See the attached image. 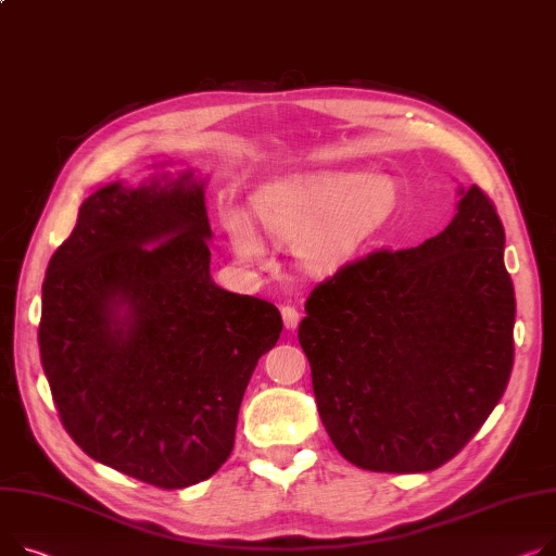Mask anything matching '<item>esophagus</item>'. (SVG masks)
<instances>
[{
    "instance_id": "esophagus-1",
    "label": "esophagus",
    "mask_w": 556,
    "mask_h": 556,
    "mask_svg": "<svg viewBox=\"0 0 556 556\" xmlns=\"http://www.w3.org/2000/svg\"><path fill=\"white\" fill-rule=\"evenodd\" d=\"M281 317H283V326L288 330H294L300 324V311L294 306H281Z\"/></svg>"
}]
</instances>
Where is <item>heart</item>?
Returning a JSON list of instances; mask_svg holds the SVG:
<instances>
[{
  "label": "heart",
  "instance_id": "obj_1",
  "mask_svg": "<svg viewBox=\"0 0 556 556\" xmlns=\"http://www.w3.org/2000/svg\"><path fill=\"white\" fill-rule=\"evenodd\" d=\"M395 203L397 192L389 176L338 172L262 192L252 201V216L273 239L294 243L311 273L328 275L346 266L387 224ZM226 232L243 264L264 262V241L245 216L228 212Z\"/></svg>",
  "mask_w": 556,
  "mask_h": 556
}]
</instances>
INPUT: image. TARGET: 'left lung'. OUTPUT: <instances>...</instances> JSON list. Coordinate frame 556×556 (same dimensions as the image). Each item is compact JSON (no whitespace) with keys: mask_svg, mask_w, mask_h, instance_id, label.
Returning <instances> with one entry per match:
<instances>
[{"mask_svg":"<svg viewBox=\"0 0 556 556\" xmlns=\"http://www.w3.org/2000/svg\"><path fill=\"white\" fill-rule=\"evenodd\" d=\"M440 235L376 250L313 288L300 344L332 445L368 471L452 460L514 364V286L492 199L471 185Z\"/></svg>","mask_w":556,"mask_h":556,"instance_id":"1","label":"left lung"}]
</instances>
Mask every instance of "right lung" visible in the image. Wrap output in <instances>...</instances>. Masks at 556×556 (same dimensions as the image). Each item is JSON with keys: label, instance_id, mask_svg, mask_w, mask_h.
I'll return each instance as SVG.
<instances>
[{"label": "right lung", "instance_id": "1", "mask_svg": "<svg viewBox=\"0 0 556 556\" xmlns=\"http://www.w3.org/2000/svg\"><path fill=\"white\" fill-rule=\"evenodd\" d=\"M165 180V178H163ZM203 182H111L53 252L37 330L60 420L93 460L161 490L201 483L235 447L275 304L210 277Z\"/></svg>", "mask_w": 556, "mask_h": 556}]
</instances>
